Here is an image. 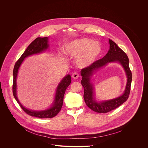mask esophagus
<instances>
[{
	"label": "esophagus",
	"mask_w": 148,
	"mask_h": 148,
	"mask_svg": "<svg viewBox=\"0 0 148 148\" xmlns=\"http://www.w3.org/2000/svg\"><path fill=\"white\" fill-rule=\"evenodd\" d=\"M72 78H73V79H77V78L79 77V73H77V72H74V73L72 74Z\"/></svg>",
	"instance_id": "1"
}]
</instances>
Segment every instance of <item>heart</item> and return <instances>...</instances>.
I'll list each match as a JSON object with an SVG mask.
<instances>
[{
	"instance_id": "1",
	"label": "heart",
	"mask_w": 148,
	"mask_h": 148,
	"mask_svg": "<svg viewBox=\"0 0 148 148\" xmlns=\"http://www.w3.org/2000/svg\"><path fill=\"white\" fill-rule=\"evenodd\" d=\"M102 51L101 44L87 38L74 40L65 45V53L72 56H77L78 66L85 67L94 63Z\"/></svg>"
}]
</instances>
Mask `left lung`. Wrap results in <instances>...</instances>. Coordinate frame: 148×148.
<instances>
[{
	"mask_svg": "<svg viewBox=\"0 0 148 148\" xmlns=\"http://www.w3.org/2000/svg\"><path fill=\"white\" fill-rule=\"evenodd\" d=\"M109 42L110 48L106 56L81 70V75L83 77L82 84L84 89L85 103L91 110L100 113H107L115 109L127 101L130 94L132 80V75L129 68V59L127 54L112 40L109 39ZM111 62H119L123 66L128 78L126 88L124 93L120 97L97 103L93 97L94 88L90 83V78L96 70Z\"/></svg>",
	"mask_w": 148,
	"mask_h": 148,
	"instance_id": "1",
	"label": "left lung"
}]
</instances>
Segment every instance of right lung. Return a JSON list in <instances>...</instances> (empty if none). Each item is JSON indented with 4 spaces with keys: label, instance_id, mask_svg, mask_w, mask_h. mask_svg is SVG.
Listing matches in <instances>:
<instances>
[{
    "label": "right lung",
    "instance_id": "right-lung-1",
    "mask_svg": "<svg viewBox=\"0 0 148 148\" xmlns=\"http://www.w3.org/2000/svg\"><path fill=\"white\" fill-rule=\"evenodd\" d=\"M48 47L49 44H48L47 37L37 38L28 45V47L27 48L24 52L22 54L21 58L16 62V63L15 64L13 71L14 79L12 85V92L15 100L18 103L22 109L27 114L31 116L40 119L52 118L56 116L60 111L63 104L64 93L65 92L66 88L71 83V76L69 75H68L66 76H65L63 79L62 80V82L58 85V88L56 89L55 100L53 103L52 106L50 108L42 111H34L29 110L24 107L20 103L16 96V78L19 68L25 58L34 54L41 53L45 51Z\"/></svg>",
    "mask_w": 148,
    "mask_h": 148
}]
</instances>
